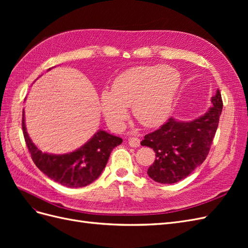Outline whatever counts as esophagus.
<instances>
[{"instance_id": "esophagus-1", "label": "esophagus", "mask_w": 248, "mask_h": 248, "mask_svg": "<svg viewBox=\"0 0 248 248\" xmlns=\"http://www.w3.org/2000/svg\"><path fill=\"white\" fill-rule=\"evenodd\" d=\"M128 144H129V146L132 147V148H137V147H140V139H138V138L131 137V138L128 139Z\"/></svg>"}]
</instances>
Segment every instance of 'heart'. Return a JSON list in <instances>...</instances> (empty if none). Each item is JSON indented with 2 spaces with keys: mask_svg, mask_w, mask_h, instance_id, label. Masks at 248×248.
I'll return each mask as SVG.
<instances>
[{
  "mask_svg": "<svg viewBox=\"0 0 248 248\" xmlns=\"http://www.w3.org/2000/svg\"><path fill=\"white\" fill-rule=\"evenodd\" d=\"M180 84V73L170 66L134 67L119 74L110 91H102L100 108L114 129L122 128L128 108L141 125L158 126L169 118Z\"/></svg>",
  "mask_w": 248,
  "mask_h": 248,
  "instance_id": "heart-1",
  "label": "heart"
}]
</instances>
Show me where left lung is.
Masks as SVG:
<instances>
[{"mask_svg": "<svg viewBox=\"0 0 248 248\" xmlns=\"http://www.w3.org/2000/svg\"><path fill=\"white\" fill-rule=\"evenodd\" d=\"M213 106L192 121L170 118L159 129L146 134L141 146L152 148L155 160L147 174L162 184L177 183L204 162L218 127L222 110L219 90L211 98Z\"/></svg>", "mask_w": 248, "mask_h": 248, "instance_id": "8db88e82", "label": "left lung"}]
</instances>
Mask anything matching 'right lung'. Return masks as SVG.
Returning <instances> with one entry per match:
<instances>
[{
	"label": "right lung",
	"instance_id": "add662e5",
	"mask_svg": "<svg viewBox=\"0 0 248 248\" xmlns=\"http://www.w3.org/2000/svg\"><path fill=\"white\" fill-rule=\"evenodd\" d=\"M21 125L27 147L36 167L49 179L66 187H84L94 182L106 168L112 149L123 141L121 138L98 130L76 151L59 155L43 153L29 137L24 111Z\"/></svg>",
	"mask_w": 248,
	"mask_h": 248
}]
</instances>
